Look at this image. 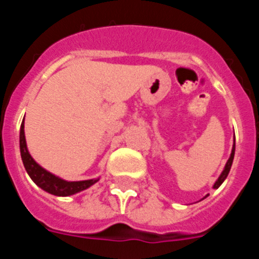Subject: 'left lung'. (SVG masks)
<instances>
[{"mask_svg":"<svg viewBox=\"0 0 259 259\" xmlns=\"http://www.w3.org/2000/svg\"><path fill=\"white\" fill-rule=\"evenodd\" d=\"M233 157H235V140H233L232 152H231V155H230V158H228L227 163H226V166H224L223 171H222V174H221V175H219L218 179H217V182H215L214 185H212V188H214V189H218L219 187H221V185H222V183H223L224 180H226V178H227V176H228V174H230L231 166H232V162H233ZM206 197H207V194L203 198H206Z\"/></svg>","mask_w":259,"mask_h":259,"instance_id":"8db88e82","label":"left lung"}]
</instances>
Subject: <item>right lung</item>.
Here are the masks:
<instances>
[{
  "mask_svg": "<svg viewBox=\"0 0 259 259\" xmlns=\"http://www.w3.org/2000/svg\"><path fill=\"white\" fill-rule=\"evenodd\" d=\"M19 145L20 155H22V161L27 174L37 187H40L42 191L48 192V193L58 196V197H67V196L79 193L84 189H88L89 187H92L93 184H96L100 180V178H96V179L80 180V182H67V180L62 179L59 176L45 170L44 167H41L31 157L28 148H27L26 135H24V119H23L22 125H20Z\"/></svg>",
  "mask_w": 259,
  "mask_h": 259,
  "instance_id": "right-lung-1",
  "label": "right lung"
}]
</instances>
